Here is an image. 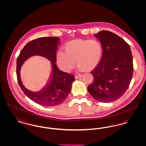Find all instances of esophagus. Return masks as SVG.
<instances>
[{
	"instance_id": "obj_1",
	"label": "esophagus",
	"mask_w": 146,
	"mask_h": 146,
	"mask_svg": "<svg viewBox=\"0 0 146 146\" xmlns=\"http://www.w3.org/2000/svg\"><path fill=\"white\" fill-rule=\"evenodd\" d=\"M82 76V74L76 75V76H75V78H76V79H77V78H80V77H81Z\"/></svg>"
}]
</instances>
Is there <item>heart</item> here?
<instances>
[{
  "label": "heart",
  "instance_id": "b5f03b06",
  "mask_svg": "<svg viewBox=\"0 0 146 146\" xmlns=\"http://www.w3.org/2000/svg\"><path fill=\"white\" fill-rule=\"evenodd\" d=\"M63 48L64 51L57 52L56 60L66 72L70 71L76 62L79 70L94 68L100 62L103 51L101 42L96 39H76L66 43Z\"/></svg>",
  "mask_w": 146,
  "mask_h": 146
}]
</instances>
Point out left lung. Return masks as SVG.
Masks as SVG:
<instances>
[{"label": "left lung", "mask_w": 146, "mask_h": 146, "mask_svg": "<svg viewBox=\"0 0 146 146\" xmlns=\"http://www.w3.org/2000/svg\"><path fill=\"white\" fill-rule=\"evenodd\" d=\"M102 46V56L91 71L94 81L88 91L94 99L108 103L121 97L128 89L133 74V59L129 45L108 31L95 35Z\"/></svg>", "instance_id": "1"}]
</instances>
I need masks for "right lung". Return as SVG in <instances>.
Wrapping results in <instances>:
<instances>
[{
    "mask_svg": "<svg viewBox=\"0 0 146 146\" xmlns=\"http://www.w3.org/2000/svg\"><path fill=\"white\" fill-rule=\"evenodd\" d=\"M57 37L39 38L28 42L22 49L16 61L17 82L24 94L38 104L46 107H53L61 104L67 98L75 78L59 70L56 65V51L60 42ZM33 55H41L51 62L52 72L48 83L42 91L33 92L28 90L22 84L20 76L21 66L24 62Z\"/></svg>",
    "mask_w": 146,
    "mask_h": 146,
    "instance_id": "obj_1",
    "label": "right lung"
}]
</instances>
